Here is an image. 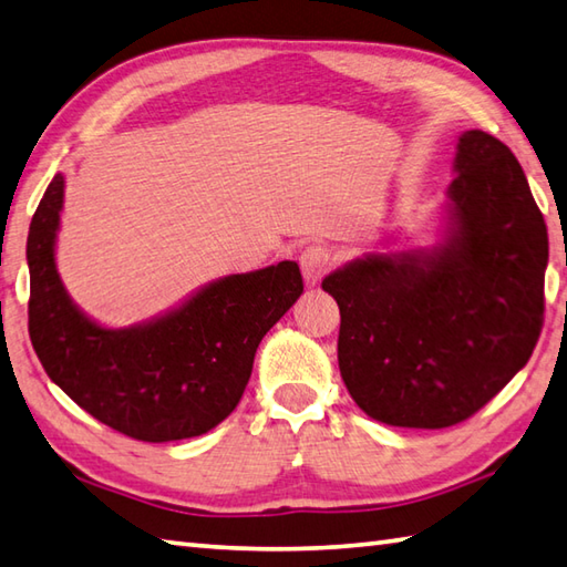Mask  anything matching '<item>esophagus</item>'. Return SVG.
<instances>
[{"label": "esophagus", "instance_id": "34e87169", "mask_svg": "<svg viewBox=\"0 0 567 567\" xmlns=\"http://www.w3.org/2000/svg\"><path fill=\"white\" fill-rule=\"evenodd\" d=\"M299 268L309 285L319 282L331 270V252L324 246H309L299 255Z\"/></svg>", "mask_w": 567, "mask_h": 567}]
</instances>
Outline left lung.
<instances>
[{
    "instance_id": "left-lung-1",
    "label": "left lung",
    "mask_w": 567,
    "mask_h": 567,
    "mask_svg": "<svg viewBox=\"0 0 567 567\" xmlns=\"http://www.w3.org/2000/svg\"><path fill=\"white\" fill-rule=\"evenodd\" d=\"M454 172L440 246L371 252L321 282L341 312V379L385 425L472 417L524 369L543 329L548 230L518 159L467 130Z\"/></svg>"
}]
</instances>
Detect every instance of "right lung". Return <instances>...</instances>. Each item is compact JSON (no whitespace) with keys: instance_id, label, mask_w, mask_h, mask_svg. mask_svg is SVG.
<instances>
[{"instance_id":"add662e5","label":"right lung","mask_w":567,"mask_h":567,"mask_svg":"<svg viewBox=\"0 0 567 567\" xmlns=\"http://www.w3.org/2000/svg\"><path fill=\"white\" fill-rule=\"evenodd\" d=\"M61 208L55 174L27 240L29 337L43 371L127 437L172 442L216 427L246 391L258 343L305 290L297 262L220 277L169 315L105 329L71 302L55 270Z\"/></svg>"}]
</instances>
